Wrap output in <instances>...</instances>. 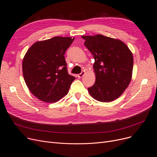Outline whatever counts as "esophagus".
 <instances>
[{"label":"esophagus","mask_w":157,"mask_h":157,"mask_svg":"<svg viewBox=\"0 0 157 157\" xmlns=\"http://www.w3.org/2000/svg\"><path fill=\"white\" fill-rule=\"evenodd\" d=\"M85 74H86V72L83 71L81 72V73H80V74L78 75V77L79 78H82V77Z\"/></svg>","instance_id":"obj_1"}]
</instances>
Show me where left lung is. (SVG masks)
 Listing matches in <instances>:
<instances>
[{"mask_svg":"<svg viewBox=\"0 0 157 157\" xmlns=\"http://www.w3.org/2000/svg\"><path fill=\"white\" fill-rule=\"evenodd\" d=\"M94 59L96 80L88 88L94 99L110 102L120 96L132 77L133 58L128 46L118 39L103 36H82Z\"/></svg>","mask_w":157,"mask_h":157,"instance_id":"left-lung-1","label":"left lung"}]
</instances>
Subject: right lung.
Returning a JSON list of instances; mask_svg holds the SVG:
<instances>
[{"label":"right lung","mask_w":157,"mask_h":157,"mask_svg":"<svg viewBox=\"0 0 157 157\" xmlns=\"http://www.w3.org/2000/svg\"><path fill=\"white\" fill-rule=\"evenodd\" d=\"M74 39L56 36L36 41L25 54L24 80L29 91L41 101L56 102L68 93L75 77L67 71L64 55Z\"/></svg>","instance_id":"1"}]
</instances>
